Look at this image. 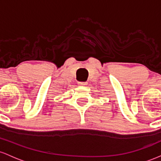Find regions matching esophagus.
I'll return each instance as SVG.
<instances>
[{
    "instance_id": "obj_1",
    "label": "esophagus",
    "mask_w": 161,
    "mask_h": 161,
    "mask_svg": "<svg viewBox=\"0 0 161 161\" xmlns=\"http://www.w3.org/2000/svg\"><path fill=\"white\" fill-rule=\"evenodd\" d=\"M86 84H87L86 82H78V84L80 86H85L86 85Z\"/></svg>"
}]
</instances>
